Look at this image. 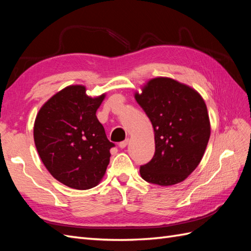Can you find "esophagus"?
I'll use <instances>...</instances> for the list:
<instances>
[{
  "label": "esophagus",
  "instance_id": "1",
  "mask_svg": "<svg viewBox=\"0 0 251 251\" xmlns=\"http://www.w3.org/2000/svg\"><path fill=\"white\" fill-rule=\"evenodd\" d=\"M128 141H130V139L128 138H126V140H124V141H121V142H119V144H118V147L120 148V149H125L126 146H127V143H128Z\"/></svg>",
  "mask_w": 251,
  "mask_h": 251
}]
</instances>
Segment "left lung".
I'll use <instances>...</instances> for the list:
<instances>
[{"label":"left lung","mask_w":251,"mask_h":251,"mask_svg":"<svg viewBox=\"0 0 251 251\" xmlns=\"http://www.w3.org/2000/svg\"><path fill=\"white\" fill-rule=\"evenodd\" d=\"M134 96L155 134V155L140 166L142 179L161 186L184 181L201 162L210 137L203 97L185 83L162 76L150 79Z\"/></svg>","instance_id":"1"}]
</instances>
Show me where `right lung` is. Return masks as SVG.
<instances>
[{
  "instance_id": "obj_1",
  "label": "right lung",
  "mask_w": 251,
  "mask_h": 251,
  "mask_svg": "<svg viewBox=\"0 0 251 251\" xmlns=\"http://www.w3.org/2000/svg\"><path fill=\"white\" fill-rule=\"evenodd\" d=\"M82 85L58 91L37 113L33 138L41 160L60 183L75 189L100 184L110 163V142L96 111L105 93L91 97Z\"/></svg>"
}]
</instances>
